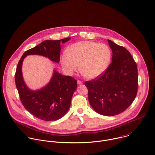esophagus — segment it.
Here are the masks:
<instances>
[{
    "label": "esophagus",
    "instance_id": "34e87169",
    "mask_svg": "<svg viewBox=\"0 0 155 155\" xmlns=\"http://www.w3.org/2000/svg\"><path fill=\"white\" fill-rule=\"evenodd\" d=\"M77 84H78V85H80V84H83V83L82 81H80V80H78V81H77Z\"/></svg>",
    "mask_w": 155,
    "mask_h": 155
}]
</instances>
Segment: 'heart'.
<instances>
[{
  "label": "heart",
  "mask_w": 155,
  "mask_h": 155,
  "mask_svg": "<svg viewBox=\"0 0 155 155\" xmlns=\"http://www.w3.org/2000/svg\"><path fill=\"white\" fill-rule=\"evenodd\" d=\"M112 58V51L109 46L94 41H83L72 45L67 53L61 57L63 68L69 75H72L80 69L89 79H95L101 75L108 68Z\"/></svg>",
  "instance_id": "heart-1"
}]
</instances>
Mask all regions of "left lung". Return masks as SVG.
<instances>
[{"mask_svg": "<svg viewBox=\"0 0 155 155\" xmlns=\"http://www.w3.org/2000/svg\"><path fill=\"white\" fill-rule=\"evenodd\" d=\"M112 51V63L99 78L85 83L93 109L104 116H114L126 110L138 91L137 65L130 52L107 40Z\"/></svg>", "mask_w": 155, "mask_h": 155, "instance_id": "obj_1", "label": "left lung"}]
</instances>
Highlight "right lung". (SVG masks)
Listing matches in <instances>:
<instances>
[{
    "label": "right lung",
    "mask_w": 155,
    "mask_h": 155,
    "mask_svg": "<svg viewBox=\"0 0 155 155\" xmlns=\"http://www.w3.org/2000/svg\"><path fill=\"white\" fill-rule=\"evenodd\" d=\"M70 39L69 37L58 40H45L25 52L18 63L15 81L21 102L31 114L38 119L51 121L63 117L70 107L72 95L77 89V81L54 69L52 76L46 85L39 89L32 90L28 87L23 77V61L28 55H38L58 63L60 43H64Z\"/></svg>",
    "instance_id": "add662e5"
}]
</instances>
